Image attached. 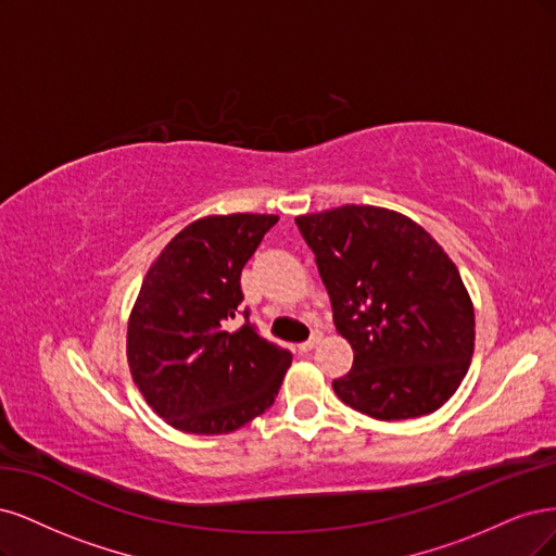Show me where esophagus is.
Listing matches in <instances>:
<instances>
[{
    "instance_id": "1",
    "label": "esophagus",
    "mask_w": 556,
    "mask_h": 556,
    "mask_svg": "<svg viewBox=\"0 0 556 556\" xmlns=\"http://www.w3.org/2000/svg\"><path fill=\"white\" fill-rule=\"evenodd\" d=\"M320 344V332H316V334H312L307 342H302V344H298V351L300 353H307V351H312V349H316Z\"/></svg>"
}]
</instances>
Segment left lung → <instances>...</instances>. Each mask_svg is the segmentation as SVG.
<instances>
[{"label": "left lung", "instance_id": "1", "mask_svg": "<svg viewBox=\"0 0 556 556\" xmlns=\"http://www.w3.org/2000/svg\"><path fill=\"white\" fill-rule=\"evenodd\" d=\"M353 367L337 397L376 420L434 414L469 371L476 314L457 265L410 217L376 205L300 214Z\"/></svg>", "mask_w": 556, "mask_h": 556}]
</instances>
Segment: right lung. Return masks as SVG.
Masks as SVG:
<instances>
[{
    "mask_svg": "<svg viewBox=\"0 0 556 556\" xmlns=\"http://www.w3.org/2000/svg\"><path fill=\"white\" fill-rule=\"evenodd\" d=\"M277 214H207L161 249L127 326V363L154 414L187 434H228L273 406L291 353L244 324L240 273Z\"/></svg>",
    "mask_w": 556,
    "mask_h": 556,
    "instance_id": "right-lung-1",
    "label": "right lung"
}]
</instances>
